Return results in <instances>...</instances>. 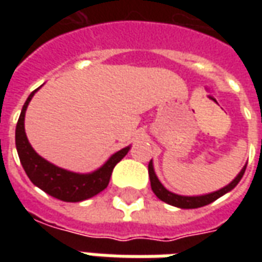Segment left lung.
<instances>
[{
	"label": "left lung",
	"mask_w": 262,
	"mask_h": 262,
	"mask_svg": "<svg viewBox=\"0 0 262 262\" xmlns=\"http://www.w3.org/2000/svg\"><path fill=\"white\" fill-rule=\"evenodd\" d=\"M246 167L247 165H244V168L240 171V174L233 180V181L227 185V187L222 188L219 191H216V192L208 193V195H202V196H181V195H177V193L170 192L168 189H165L163 187V184L159 181V178L156 176V172H154L153 168V163L150 161L148 163V177H150V184H151V189H153V192L156 193V196L161 199L163 202L168 203V205H172V206H177V208H181V209H195V208H202L205 205H209V203H212L213 201H216L217 198L223 196L225 193H227L229 191H231L233 188L236 187L237 184L240 182V180L244 176V171H246Z\"/></svg>",
	"instance_id": "1"
}]
</instances>
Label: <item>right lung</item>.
Instances as JSON below:
<instances>
[{"mask_svg":"<svg viewBox=\"0 0 262 262\" xmlns=\"http://www.w3.org/2000/svg\"><path fill=\"white\" fill-rule=\"evenodd\" d=\"M37 90L32 92L26 99L22 112L19 115L18 123H16V130H15L16 150H18L20 164L24 167L26 176L29 177V180L37 188H40L50 196L64 201V202H80V201H84L88 198L95 196L97 193H99L108 187L115 165L125 157L130 147L122 148L118 153H115L99 170L94 171L91 174L71 172V171L59 168L52 163L46 161L32 148V146L28 142L25 126H24L25 111L31 102L33 94Z\"/></svg>","mask_w":262,"mask_h":262,"instance_id":"right-lung-1","label":"right lung"}]
</instances>
